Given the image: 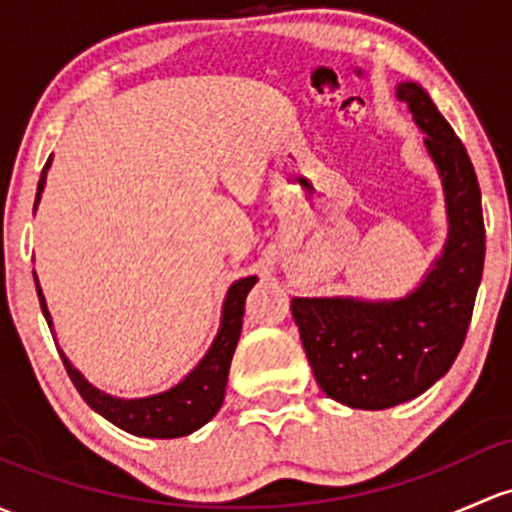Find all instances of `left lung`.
Returning a JSON list of instances; mask_svg holds the SVG:
<instances>
[{
  "label": "left lung",
  "mask_w": 512,
  "mask_h": 512,
  "mask_svg": "<svg viewBox=\"0 0 512 512\" xmlns=\"http://www.w3.org/2000/svg\"><path fill=\"white\" fill-rule=\"evenodd\" d=\"M397 98L427 132L444 181L451 223L444 255L407 299L292 301L316 383L355 410L402 405L446 375L464 346L486 257L481 188L466 147L419 85H400Z\"/></svg>",
  "instance_id": "1"
}]
</instances>
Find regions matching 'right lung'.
I'll return each mask as SVG.
<instances>
[{
	"label": "right lung",
	"mask_w": 512,
	"mask_h": 512,
	"mask_svg": "<svg viewBox=\"0 0 512 512\" xmlns=\"http://www.w3.org/2000/svg\"><path fill=\"white\" fill-rule=\"evenodd\" d=\"M48 164H51V159L46 161V166H43L41 171L36 201H39L43 191ZM255 282V277H247L235 282L233 287L228 289V297H225L223 306V324H220L218 338L213 341L211 351L206 353V358L196 365V370L188 375L184 383L171 387L169 392L142 397V400H117V397L105 395L98 387L90 385L88 380H83V375H80L78 370H73V365L68 363L66 355L61 353L68 378L73 380L75 390L80 392V397H83L95 412L102 414L105 419H110L115 427L125 429L129 434L149 439H176L196 432V429L203 427L208 419H213V414L220 410V405H223L230 360H233L235 346H238V338L242 331L245 297ZM36 294H39L41 311L43 316H46L48 328H51V319H48L46 301H43L39 282H36Z\"/></svg>",
	"instance_id": "obj_1"
}]
</instances>
